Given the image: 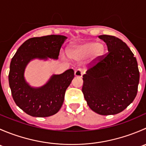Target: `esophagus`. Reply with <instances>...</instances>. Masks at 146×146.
I'll use <instances>...</instances> for the list:
<instances>
[{
	"label": "esophagus",
	"instance_id": "esophagus-1",
	"mask_svg": "<svg viewBox=\"0 0 146 146\" xmlns=\"http://www.w3.org/2000/svg\"><path fill=\"white\" fill-rule=\"evenodd\" d=\"M82 70L81 69H77V70L75 71V76L78 78L82 77Z\"/></svg>",
	"mask_w": 146,
	"mask_h": 146
}]
</instances>
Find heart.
Segmentation results:
<instances>
[{"mask_svg":"<svg viewBox=\"0 0 146 146\" xmlns=\"http://www.w3.org/2000/svg\"><path fill=\"white\" fill-rule=\"evenodd\" d=\"M67 56L72 60L80 61L88 58V64L94 65L101 59L104 54V46L102 43L84 42L70 45L66 51Z\"/></svg>","mask_w":146,"mask_h":146,"instance_id":"b5f03b06","label":"heart"}]
</instances>
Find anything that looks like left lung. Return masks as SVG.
Instances as JSON below:
<instances>
[{
    "label": "left lung",
    "instance_id": "1",
    "mask_svg": "<svg viewBox=\"0 0 146 146\" xmlns=\"http://www.w3.org/2000/svg\"><path fill=\"white\" fill-rule=\"evenodd\" d=\"M108 54L82 76V91L90 108L101 115L124 110L136 98L139 70L136 57L126 43L110 35H100Z\"/></svg>",
    "mask_w": 146,
    "mask_h": 146
}]
</instances>
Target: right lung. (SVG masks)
Segmentation results:
<instances>
[{
	"label": "right lung",
	"instance_id": "add662e5",
	"mask_svg": "<svg viewBox=\"0 0 146 146\" xmlns=\"http://www.w3.org/2000/svg\"><path fill=\"white\" fill-rule=\"evenodd\" d=\"M66 39L63 35H54L30 38L19 47L12 58L8 80L13 98L29 115L50 117L56 114L64 103L65 92L74 78L73 69L53 75L46 83L39 88L30 86L24 74L26 66L32 60L58 59Z\"/></svg>",
	"mask_w": 146,
	"mask_h": 146
}]
</instances>
